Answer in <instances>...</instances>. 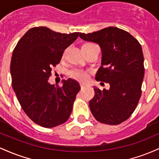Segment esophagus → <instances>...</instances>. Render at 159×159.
Listing matches in <instances>:
<instances>
[{
  "mask_svg": "<svg viewBox=\"0 0 159 159\" xmlns=\"http://www.w3.org/2000/svg\"><path fill=\"white\" fill-rule=\"evenodd\" d=\"M80 85H81V89H84L85 87H86V85L84 84H80Z\"/></svg>",
  "mask_w": 159,
  "mask_h": 159,
  "instance_id": "34e87169",
  "label": "esophagus"
}]
</instances>
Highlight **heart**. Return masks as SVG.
I'll list each match as a JSON object with an SVG mask.
<instances>
[{"mask_svg": "<svg viewBox=\"0 0 159 159\" xmlns=\"http://www.w3.org/2000/svg\"><path fill=\"white\" fill-rule=\"evenodd\" d=\"M87 44H91V43H87ZM69 75L70 78L79 81H85L89 78V74L87 71L79 69H73L70 70L69 72Z\"/></svg>", "mask_w": 159, "mask_h": 159, "instance_id": "1", "label": "heart"}]
</instances>
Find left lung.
<instances>
[{"label": "left lung", "instance_id": "left-lung-1", "mask_svg": "<svg viewBox=\"0 0 159 159\" xmlns=\"http://www.w3.org/2000/svg\"><path fill=\"white\" fill-rule=\"evenodd\" d=\"M79 36L99 45L102 57L96 80L110 84L109 90L95 87V96L89 102L91 112L102 123H123L135 110L141 96L144 75L141 45L129 33L115 27L92 34L80 33Z\"/></svg>", "mask_w": 159, "mask_h": 159}]
</instances>
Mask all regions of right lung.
<instances>
[{
    "instance_id": "1",
    "label": "right lung",
    "mask_w": 159,
    "mask_h": 159,
    "mask_svg": "<svg viewBox=\"0 0 159 159\" xmlns=\"http://www.w3.org/2000/svg\"><path fill=\"white\" fill-rule=\"evenodd\" d=\"M78 35L32 27L14 48L10 63L12 88L21 108L37 125L55 127L66 122L72 113L79 84L69 78L55 87L48 79L52 67L60 63L65 49Z\"/></svg>"
}]
</instances>
